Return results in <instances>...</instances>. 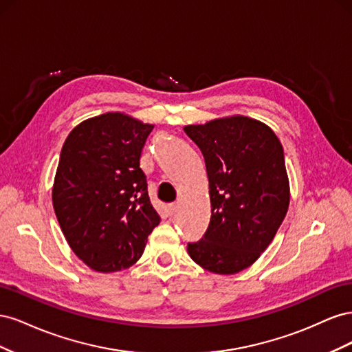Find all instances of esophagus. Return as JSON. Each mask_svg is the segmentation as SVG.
<instances>
[{
  "instance_id": "esophagus-1",
  "label": "esophagus",
  "mask_w": 352,
  "mask_h": 352,
  "mask_svg": "<svg viewBox=\"0 0 352 352\" xmlns=\"http://www.w3.org/2000/svg\"><path fill=\"white\" fill-rule=\"evenodd\" d=\"M176 211H177V206H176V204H170V206L167 207V212H168L170 216H173Z\"/></svg>"
}]
</instances>
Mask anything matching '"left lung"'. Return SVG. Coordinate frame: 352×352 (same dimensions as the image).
I'll list each match as a JSON object with an SVG mask.
<instances>
[{"label":"left lung","mask_w":352,"mask_h":352,"mask_svg":"<svg viewBox=\"0 0 352 352\" xmlns=\"http://www.w3.org/2000/svg\"><path fill=\"white\" fill-rule=\"evenodd\" d=\"M206 160L210 225L188 254L202 269L235 274L258 260L289 207L283 148L270 127L247 116L188 124Z\"/></svg>","instance_id":"obj_1"}]
</instances>
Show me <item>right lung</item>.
<instances>
[{
    "instance_id": "right-lung-1",
    "label": "right lung",
    "mask_w": 352,
    "mask_h": 352,
    "mask_svg": "<svg viewBox=\"0 0 352 352\" xmlns=\"http://www.w3.org/2000/svg\"><path fill=\"white\" fill-rule=\"evenodd\" d=\"M154 124L120 111L79 123L66 138L52 206L69 247L95 272L129 269L160 223L140 158Z\"/></svg>"
}]
</instances>
